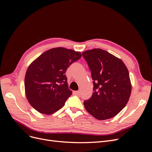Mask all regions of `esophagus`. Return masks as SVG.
<instances>
[{
	"label": "esophagus",
	"mask_w": 152,
	"mask_h": 152,
	"mask_svg": "<svg viewBox=\"0 0 152 152\" xmlns=\"http://www.w3.org/2000/svg\"><path fill=\"white\" fill-rule=\"evenodd\" d=\"M74 93H75V94L77 95V96H79V95H80V92H79V91H75Z\"/></svg>",
	"instance_id": "obj_1"
}]
</instances>
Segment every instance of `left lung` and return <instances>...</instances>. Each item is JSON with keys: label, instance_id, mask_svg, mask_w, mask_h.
<instances>
[{"label": "left lung", "instance_id": "obj_1", "mask_svg": "<svg viewBox=\"0 0 152 152\" xmlns=\"http://www.w3.org/2000/svg\"><path fill=\"white\" fill-rule=\"evenodd\" d=\"M93 80V93L85 101L86 110L98 120L112 118L125 107L129 99L132 86L124 63L102 49L82 53Z\"/></svg>", "mask_w": 152, "mask_h": 152}]
</instances>
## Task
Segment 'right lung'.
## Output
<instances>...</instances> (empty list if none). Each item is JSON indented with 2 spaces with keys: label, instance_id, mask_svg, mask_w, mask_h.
<instances>
[{
  "label": "right lung",
  "instance_id": "add662e5",
  "mask_svg": "<svg viewBox=\"0 0 152 152\" xmlns=\"http://www.w3.org/2000/svg\"><path fill=\"white\" fill-rule=\"evenodd\" d=\"M81 53L64 48L49 49L28 67L25 77L26 97L31 107L45 115L61 109L72 94L65 73Z\"/></svg>",
  "mask_w": 152,
  "mask_h": 152
}]
</instances>
